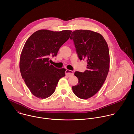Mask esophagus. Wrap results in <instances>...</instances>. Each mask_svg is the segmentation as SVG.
Returning a JSON list of instances; mask_svg holds the SVG:
<instances>
[{"label": "esophagus", "instance_id": "34e87169", "mask_svg": "<svg viewBox=\"0 0 134 134\" xmlns=\"http://www.w3.org/2000/svg\"><path fill=\"white\" fill-rule=\"evenodd\" d=\"M65 74L67 76H68V77H70V76H71L74 75L73 71L70 70H68V69H67L65 71Z\"/></svg>", "mask_w": 134, "mask_h": 134}]
</instances>
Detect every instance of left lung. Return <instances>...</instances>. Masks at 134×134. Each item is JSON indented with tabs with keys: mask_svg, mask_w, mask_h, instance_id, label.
<instances>
[{
	"mask_svg": "<svg viewBox=\"0 0 134 134\" xmlns=\"http://www.w3.org/2000/svg\"><path fill=\"white\" fill-rule=\"evenodd\" d=\"M76 52L80 60L87 62V70L75 71L78 84L72 87L74 93L80 99H87L96 94L103 85L109 70V48L104 37L90 30H76L72 32Z\"/></svg>",
	"mask_w": 134,
	"mask_h": 134,
	"instance_id": "obj_1",
	"label": "left lung"
}]
</instances>
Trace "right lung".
I'll return each instance as SVG.
<instances>
[{"label":"right lung","instance_id":"obj_1","mask_svg":"<svg viewBox=\"0 0 134 134\" xmlns=\"http://www.w3.org/2000/svg\"><path fill=\"white\" fill-rule=\"evenodd\" d=\"M71 31H37L25 42L20 62L23 79L35 97L46 99L54 93L65 69L49 64V57H55L59 49L70 37Z\"/></svg>","mask_w":134,"mask_h":134}]
</instances>
